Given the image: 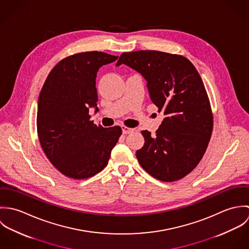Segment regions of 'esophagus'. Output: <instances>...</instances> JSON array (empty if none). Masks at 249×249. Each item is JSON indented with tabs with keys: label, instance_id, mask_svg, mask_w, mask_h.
<instances>
[{
	"label": "esophagus",
	"instance_id": "obj_1",
	"mask_svg": "<svg viewBox=\"0 0 249 249\" xmlns=\"http://www.w3.org/2000/svg\"><path fill=\"white\" fill-rule=\"evenodd\" d=\"M122 130H123V133L124 134H128V133H131L133 131V128H130V127H127L125 125H122Z\"/></svg>",
	"mask_w": 249,
	"mask_h": 249
}]
</instances>
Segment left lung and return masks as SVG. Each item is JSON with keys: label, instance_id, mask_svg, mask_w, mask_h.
Segmentation results:
<instances>
[{"label": "left lung", "instance_id": "left-lung-1", "mask_svg": "<svg viewBox=\"0 0 249 249\" xmlns=\"http://www.w3.org/2000/svg\"><path fill=\"white\" fill-rule=\"evenodd\" d=\"M125 64L146 80L152 103L164 120L155 135L142 130L136 151L142 169L158 180L173 182L190 174L202 159L213 131L210 101L196 67L186 57L158 51L123 53Z\"/></svg>", "mask_w": 249, "mask_h": 249}]
</instances>
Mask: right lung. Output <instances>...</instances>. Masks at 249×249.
I'll list each match as a JSON object with an SVG mask.
<instances>
[{"mask_svg":"<svg viewBox=\"0 0 249 249\" xmlns=\"http://www.w3.org/2000/svg\"><path fill=\"white\" fill-rule=\"evenodd\" d=\"M118 56L103 52L74 53L50 71L41 89L37 108V134L50 162L65 177L92 178L108 164L122 128H105L90 120L96 107L97 72Z\"/></svg>","mask_w":249,"mask_h":249,"instance_id":"add662e5","label":"right lung"}]
</instances>
